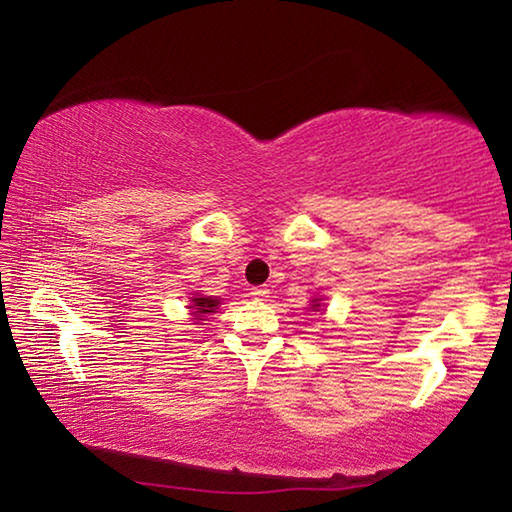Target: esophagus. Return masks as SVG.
<instances>
[{
  "instance_id": "obj_1",
  "label": "esophagus",
  "mask_w": 512,
  "mask_h": 512,
  "mask_svg": "<svg viewBox=\"0 0 512 512\" xmlns=\"http://www.w3.org/2000/svg\"><path fill=\"white\" fill-rule=\"evenodd\" d=\"M250 296H253L255 300H266L268 289L266 287H255V289H250Z\"/></svg>"
}]
</instances>
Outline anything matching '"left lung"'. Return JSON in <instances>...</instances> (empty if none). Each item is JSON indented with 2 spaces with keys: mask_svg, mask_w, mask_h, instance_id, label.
I'll return each instance as SVG.
<instances>
[{
  "mask_svg": "<svg viewBox=\"0 0 512 512\" xmlns=\"http://www.w3.org/2000/svg\"><path fill=\"white\" fill-rule=\"evenodd\" d=\"M320 300H323V298L311 300V311H320V307H323V305H320Z\"/></svg>",
  "mask_w": 512,
  "mask_h": 512,
  "instance_id": "obj_1",
  "label": "left lung"
}]
</instances>
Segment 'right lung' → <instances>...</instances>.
<instances>
[{
	"instance_id": "right-lung-1",
	"label": "right lung",
	"mask_w": 512,
	"mask_h": 512,
	"mask_svg": "<svg viewBox=\"0 0 512 512\" xmlns=\"http://www.w3.org/2000/svg\"><path fill=\"white\" fill-rule=\"evenodd\" d=\"M219 305H221V302L216 300V298H212V296L205 298V296H198V293H194V298L189 300V309H192L194 320H205L203 316L205 314H214V309L219 307Z\"/></svg>"
}]
</instances>
